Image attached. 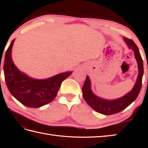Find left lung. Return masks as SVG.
Here are the masks:
<instances>
[{
    "instance_id": "8db88e82",
    "label": "left lung",
    "mask_w": 148,
    "mask_h": 148,
    "mask_svg": "<svg viewBox=\"0 0 148 148\" xmlns=\"http://www.w3.org/2000/svg\"><path fill=\"white\" fill-rule=\"evenodd\" d=\"M123 40L128 48L134 52L135 58L136 59L139 74L134 86L130 92L120 98L114 100H107L95 95L91 89V81L88 76H86L82 92L83 98L86 102L95 111L104 115H111L121 112L130 105L139 95L142 86V80L144 74L143 60L141 57L139 48L132 40L123 37Z\"/></svg>"
}]
</instances>
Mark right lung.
<instances>
[{
  "instance_id": "obj_1",
  "label": "right lung",
  "mask_w": 148,
  "mask_h": 148,
  "mask_svg": "<svg viewBox=\"0 0 148 148\" xmlns=\"http://www.w3.org/2000/svg\"><path fill=\"white\" fill-rule=\"evenodd\" d=\"M14 39L12 40L5 52L4 72L6 85L11 95L29 108H37L53 101L57 95L62 81L72 71L62 72L44 79L31 77L20 71L14 65L11 51Z\"/></svg>"
}]
</instances>
